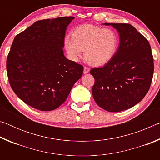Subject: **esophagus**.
Returning a JSON list of instances; mask_svg holds the SVG:
<instances>
[{"instance_id":"esophagus-1","label":"esophagus","mask_w":160,"mask_h":160,"mask_svg":"<svg viewBox=\"0 0 160 160\" xmlns=\"http://www.w3.org/2000/svg\"><path fill=\"white\" fill-rule=\"evenodd\" d=\"M90 69L88 67H84V71H83L84 74H87V73H88V72H90Z\"/></svg>"}]
</instances>
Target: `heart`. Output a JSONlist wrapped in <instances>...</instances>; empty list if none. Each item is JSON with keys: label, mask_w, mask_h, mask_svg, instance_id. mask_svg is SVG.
Wrapping results in <instances>:
<instances>
[{"label": "heart", "mask_w": 160, "mask_h": 160, "mask_svg": "<svg viewBox=\"0 0 160 160\" xmlns=\"http://www.w3.org/2000/svg\"><path fill=\"white\" fill-rule=\"evenodd\" d=\"M118 35L114 29L86 24L75 28L72 37L66 36L64 46L70 60L78 61L84 56L94 66H102L112 60L118 50Z\"/></svg>", "instance_id": "obj_1"}]
</instances>
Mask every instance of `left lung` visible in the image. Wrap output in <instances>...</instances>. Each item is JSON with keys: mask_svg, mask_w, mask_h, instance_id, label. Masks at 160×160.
I'll list each match as a JSON object with an SVG mask.
<instances>
[{"mask_svg": "<svg viewBox=\"0 0 160 160\" xmlns=\"http://www.w3.org/2000/svg\"><path fill=\"white\" fill-rule=\"evenodd\" d=\"M117 30L118 50L109 63L90 70L94 78L92 95L98 106L118 112L135 106L144 98L153 77L150 45L133 26L126 23H104Z\"/></svg>", "mask_w": 160, "mask_h": 160, "instance_id": "left-lung-1", "label": "left lung"}]
</instances>
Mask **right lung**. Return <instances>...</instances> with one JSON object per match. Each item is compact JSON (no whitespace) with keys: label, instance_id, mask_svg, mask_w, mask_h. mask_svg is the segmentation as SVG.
<instances>
[{"label":"right lung","instance_id":"1","mask_svg":"<svg viewBox=\"0 0 160 160\" xmlns=\"http://www.w3.org/2000/svg\"><path fill=\"white\" fill-rule=\"evenodd\" d=\"M75 18L37 21L15 37L7 58L10 85L22 101L40 111L66 101L83 66L63 54L65 33Z\"/></svg>","mask_w":160,"mask_h":160}]
</instances>
